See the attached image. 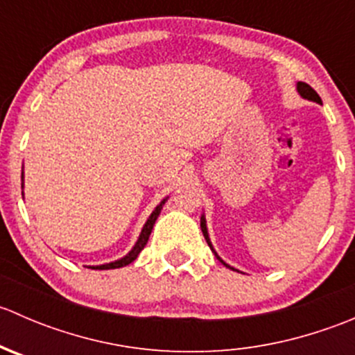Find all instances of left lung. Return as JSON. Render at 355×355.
<instances>
[{
    "label": "left lung",
    "instance_id": "8db88e82",
    "mask_svg": "<svg viewBox=\"0 0 355 355\" xmlns=\"http://www.w3.org/2000/svg\"><path fill=\"white\" fill-rule=\"evenodd\" d=\"M297 92H299V94H300V98L307 99V101H313V103H318V105H323V103H321V98H320V96H318V92L314 91V89L311 87V85H307L306 82H297ZM200 230H202V235H204V239H206L207 245L211 247V250H213V252H214V256H216V259L220 261V263L223 264V266L230 268V270H234V271H239V270H235V268H232L230 264H227V263H225V261L221 259L220 256H218V254H216V250L213 249V244H211L209 234H207V227H206V218H204V214H202V216H200Z\"/></svg>",
    "mask_w": 355,
    "mask_h": 355
}]
</instances>
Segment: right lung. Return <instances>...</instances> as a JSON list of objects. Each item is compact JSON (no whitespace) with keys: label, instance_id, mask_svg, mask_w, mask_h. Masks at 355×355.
<instances>
[{"label":"right lung","instance_id":"1","mask_svg":"<svg viewBox=\"0 0 355 355\" xmlns=\"http://www.w3.org/2000/svg\"><path fill=\"white\" fill-rule=\"evenodd\" d=\"M22 180H24V173H22ZM22 187H24V184H22ZM166 200H168V198H164L155 207V211H153V213H151V216L148 218L146 225H144V227H142L141 235H139L137 242H135V245L132 247V250L127 254V256H123V257H121V259L113 261V263H106V264H99V266H89V268H92V270H114V268H123V266H127V264L134 263V261L137 259L139 254H141V250L144 249L146 244H148L149 235H151V232H153V227H155L157 216H159L161 209H163V206H164V202H166Z\"/></svg>","mask_w":355,"mask_h":355}]
</instances>
